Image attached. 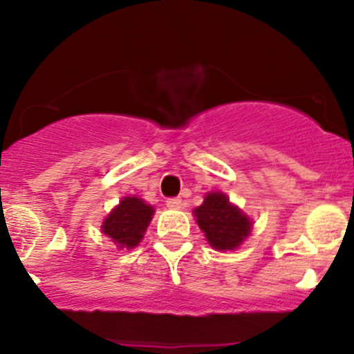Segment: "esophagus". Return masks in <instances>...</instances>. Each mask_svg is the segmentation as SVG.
<instances>
[{
  "label": "esophagus",
  "mask_w": 354,
  "mask_h": 354,
  "mask_svg": "<svg viewBox=\"0 0 354 354\" xmlns=\"http://www.w3.org/2000/svg\"><path fill=\"white\" fill-rule=\"evenodd\" d=\"M181 200L180 198H169L168 201H166V206H168V208H171V209H180L181 208Z\"/></svg>",
  "instance_id": "obj_1"
}]
</instances>
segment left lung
<instances>
[{"label":"left lung","instance_id":"left-lung-1","mask_svg":"<svg viewBox=\"0 0 354 354\" xmlns=\"http://www.w3.org/2000/svg\"><path fill=\"white\" fill-rule=\"evenodd\" d=\"M200 230L214 250H236L251 233V219L230 203L221 191L208 193L201 206L193 211Z\"/></svg>","mask_w":354,"mask_h":354}]
</instances>
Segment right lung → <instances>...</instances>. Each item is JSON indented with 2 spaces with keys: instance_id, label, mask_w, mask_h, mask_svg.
<instances>
[{
  "instance_id": "obj_1",
  "label": "right lung",
  "mask_w": 354,
  "mask_h": 354,
  "mask_svg": "<svg viewBox=\"0 0 354 354\" xmlns=\"http://www.w3.org/2000/svg\"><path fill=\"white\" fill-rule=\"evenodd\" d=\"M153 206L146 205L141 198L126 196L120 201L103 221V233L120 248H135L145 236L153 218Z\"/></svg>"
}]
</instances>
